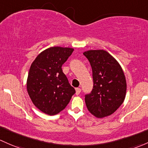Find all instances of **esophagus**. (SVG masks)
<instances>
[{"label":"esophagus","instance_id":"obj_1","mask_svg":"<svg viewBox=\"0 0 148 148\" xmlns=\"http://www.w3.org/2000/svg\"><path fill=\"white\" fill-rule=\"evenodd\" d=\"M76 94L79 95L81 93V88H76Z\"/></svg>","mask_w":148,"mask_h":148}]
</instances>
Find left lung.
<instances>
[{
  "instance_id": "left-lung-1",
  "label": "left lung",
  "mask_w": 148,
  "mask_h": 148,
  "mask_svg": "<svg viewBox=\"0 0 148 148\" xmlns=\"http://www.w3.org/2000/svg\"><path fill=\"white\" fill-rule=\"evenodd\" d=\"M92 69L94 87L86 95L88 111L96 118L111 116L121 106L126 95V79L117 60L103 49L84 52Z\"/></svg>"
}]
</instances>
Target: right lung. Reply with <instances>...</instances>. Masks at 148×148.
<instances>
[{
  "mask_svg": "<svg viewBox=\"0 0 148 148\" xmlns=\"http://www.w3.org/2000/svg\"><path fill=\"white\" fill-rule=\"evenodd\" d=\"M74 49L52 47L40 52L31 64L27 91L34 105L49 116L64 109L75 93L62 66Z\"/></svg>",
  "mask_w": 148,
  "mask_h": 148,
  "instance_id": "obj_1",
  "label": "right lung"
}]
</instances>
